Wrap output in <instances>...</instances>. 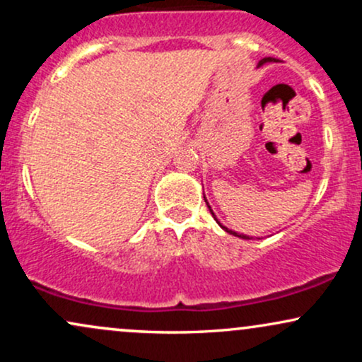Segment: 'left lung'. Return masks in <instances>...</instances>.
Instances as JSON below:
<instances>
[{
	"label": "left lung",
	"mask_w": 362,
	"mask_h": 362,
	"mask_svg": "<svg viewBox=\"0 0 362 362\" xmlns=\"http://www.w3.org/2000/svg\"><path fill=\"white\" fill-rule=\"evenodd\" d=\"M265 62H279V61H277V59H276V57H264V59H260V61H259V68H260V66H264V64H265ZM204 201H206V204H207V207H209L211 214H213V216H214L216 223H218V224H219V226H221L224 231H228V233H230V235H235V236H238V238H243V240H250V236H247V235H240V233H236V231H231V230H230V228L223 226V224L218 221V218H216V214L213 213V209H211V206H209V202H207L206 195H204Z\"/></svg>",
	"instance_id": "1"
}]
</instances>
